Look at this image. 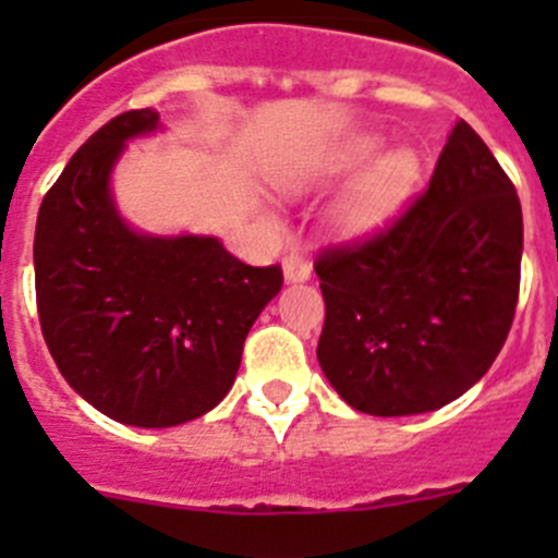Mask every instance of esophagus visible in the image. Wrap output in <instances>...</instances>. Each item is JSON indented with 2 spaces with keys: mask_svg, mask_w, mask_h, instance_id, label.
I'll list each match as a JSON object with an SVG mask.
<instances>
[{
  "mask_svg": "<svg viewBox=\"0 0 558 558\" xmlns=\"http://www.w3.org/2000/svg\"><path fill=\"white\" fill-rule=\"evenodd\" d=\"M282 270H284V282L288 284H299V282H307L310 279V263L299 254L284 256Z\"/></svg>",
  "mask_w": 558,
  "mask_h": 558,
  "instance_id": "esophagus-1",
  "label": "esophagus"
}]
</instances>
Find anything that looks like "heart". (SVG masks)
<instances>
[{
    "instance_id": "1",
    "label": "heart",
    "mask_w": 558,
    "mask_h": 558,
    "mask_svg": "<svg viewBox=\"0 0 558 558\" xmlns=\"http://www.w3.org/2000/svg\"><path fill=\"white\" fill-rule=\"evenodd\" d=\"M383 140L374 133H357L352 140L340 142L327 159L322 161L315 179H340L359 170L329 206V226L340 236H368L397 218V211L408 204L422 179V161L413 147H391L376 155ZM376 155L377 160L373 158ZM375 161L372 162L371 159Z\"/></svg>"
}]
</instances>
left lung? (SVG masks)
<instances>
[{"mask_svg":"<svg viewBox=\"0 0 558 558\" xmlns=\"http://www.w3.org/2000/svg\"><path fill=\"white\" fill-rule=\"evenodd\" d=\"M520 259L514 184L458 120L430 186L391 229L318 256L322 372L347 405L372 416L450 405L509 338Z\"/></svg>","mask_w":558,"mask_h":558,"instance_id":"obj_1","label":"left lung"}]
</instances>
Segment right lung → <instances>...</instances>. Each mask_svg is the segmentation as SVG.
<instances>
[{
	"instance_id": "1",
	"label": "right lung",
	"mask_w": 558,
	"mask_h": 558,
	"mask_svg": "<svg viewBox=\"0 0 558 558\" xmlns=\"http://www.w3.org/2000/svg\"><path fill=\"white\" fill-rule=\"evenodd\" d=\"M159 111L113 117L69 159L38 209L36 302L58 372L88 405L131 427L204 416L234 386L248 329L282 290L218 236L128 226L111 172Z\"/></svg>"
}]
</instances>
